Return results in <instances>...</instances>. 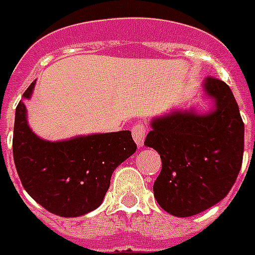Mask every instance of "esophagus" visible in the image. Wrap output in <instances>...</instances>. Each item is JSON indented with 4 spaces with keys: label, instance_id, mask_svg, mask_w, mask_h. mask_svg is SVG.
Wrapping results in <instances>:
<instances>
[{
    "label": "esophagus",
    "instance_id": "1",
    "mask_svg": "<svg viewBox=\"0 0 255 255\" xmlns=\"http://www.w3.org/2000/svg\"><path fill=\"white\" fill-rule=\"evenodd\" d=\"M145 135H147V128H145L143 123H137L136 126H133V128H132V136H133V140L137 144V147H143Z\"/></svg>",
    "mask_w": 255,
    "mask_h": 255
}]
</instances>
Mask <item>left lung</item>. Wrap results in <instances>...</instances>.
Returning a JSON list of instances; mask_svg holds the SVG:
<instances>
[{
  "label": "left lung",
  "mask_w": 255,
  "mask_h": 255,
  "mask_svg": "<svg viewBox=\"0 0 255 255\" xmlns=\"http://www.w3.org/2000/svg\"><path fill=\"white\" fill-rule=\"evenodd\" d=\"M208 111L174 110L152 118L144 145L161 157L153 184L156 201L174 217L209 209L229 193L244 156L245 127L230 87L216 78L202 83Z\"/></svg>",
  "instance_id": "left-lung-1"
}]
</instances>
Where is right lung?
<instances>
[{
	"label": "right lung",
	"instance_id": "obj_1",
	"mask_svg": "<svg viewBox=\"0 0 255 255\" xmlns=\"http://www.w3.org/2000/svg\"><path fill=\"white\" fill-rule=\"evenodd\" d=\"M35 81L23 92L30 99ZM131 131L92 133L67 140L41 139L27 123L23 102L15 108L13 157L30 197L61 217H79L103 202L114 170L132 156Z\"/></svg>",
	"mask_w": 255,
	"mask_h": 255
}]
</instances>
